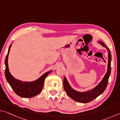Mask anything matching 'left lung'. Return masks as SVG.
<instances>
[{"mask_svg": "<svg viewBox=\"0 0 120 120\" xmlns=\"http://www.w3.org/2000/svg\"><path fill=\"white\" fill-rule=\"evenodd\" d=\"M98 43L101 44L104 47L106 48L108 52V64H107V70L106 74L103 77V79L99 83L98 85L93 88L91 90H89L84 92H79L76 90H75L71 88L67 80L66 77H64V87L65 92L70 98L76 101L82 103H87L94 100L95 98H97L101 94L104 92L105 89H106L107 84H108L109 78L110 76L111 71V53L109 48L105 45V44L101 41H98Z\"/></svg>", "mask_w": 120, "mask_h": 120, "instance_id": "obj_1", "label": "left lung"}]
</instances>
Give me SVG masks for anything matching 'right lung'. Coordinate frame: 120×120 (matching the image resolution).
I'll list each match as a JSON object with an SVG mask.
<instances>
[{
  "label": "right lung",
  "mask_w": 120,
  "mask_h": 120,
  "mask_svg": "<svg viewBox=\"0 0 120 120\" xmlns=\"http://www.w3.org/2000/svg\"><path fill=\"white\" fill-rule=\"evenodd\" d=\"M11 46V44L9 46L8 53L6 56L5 61L6 66L5 74L7 82L13 88L14 92L19 96L23 98H31L35 96L40 94L42 91L44 80L46 76L52 72V70L45 72L37 80L33 82H22L21 80L15 79L10 73L8 65V58Z\"/></svg>",
  "instance_id": "1"
}]
</instances>
